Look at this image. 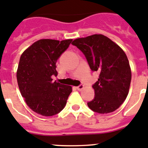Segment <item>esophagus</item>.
Masks as SVG:
<instances>
[{"mask_svg": "<svg viewBox=\"0 0 148 148\" xmlns=\"http://www.w3.org/2000/svg\"><path fill=\"white\" fill-rule=\"evenodd\" d=\"M84 88V86L83 84H81V85H79V86H77L76 89H78V90L81 91V90H82V89H83Z\"/></svg>", "mask_w": 148, "mask_h": 148, "instance_id": "obj_1", "label": "esophagus"}]
</instances>
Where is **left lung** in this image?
Instances as JSON below:
<instances>
[{
    "mask_svg": "<svg viewBox=\"0 0 148 148\" xmlns=\"http://www.w3.org/2000/svg\"><path fill=\"white\" fill-rule=\"evenodd\" d=\"M72 44L81 50L92 71L100 73L92 86L95 97L87 103L99 114L114 112L126 99L131 81V70L126 54L117 44L103 34L78 38Z\"/></svg>",
    "mask_w": 148,
    "mask_h": 148,
    "instance_id": "8db88e82",
    "label": "left lung"
}]
</instances>
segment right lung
I'll return each mask as SVG.
<instances>
[{
    "instance_id": "add662e5",
    "label": "right lung",
    "mask_w": 148,
    "mask_h": 148,
    "mask_svg": "<svg viewBox=\"0 0 148 148\" xmlns=\"http://www.w3.org/2000/svg\"><path fill=\"white\" fill-rule=\"evenodd\" d=\"M73 40L42 39L35 42L20 56L17 80L21 95L32 111L42 116L59 113L72 92V86L53 81L58 75L56 61Z\"/></svg>"
}]
</instances>
